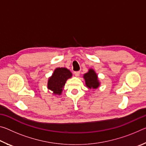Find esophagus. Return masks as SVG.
<instances>
[{
	"label": "esophagus",
	"instance_id": "34e87169",
	"mask_svg": "<svg viewBox=\"0 0 146 146\" xmlns=\"http://www.w3.org/2000/svg\"><path fill=\"white\" fill-rule=\"evenodd\" d=\"M74 74H75V75L76 76H78L80 75V71H75V72H74Z\"/></svg>",
	"mask_w": 146,
	"mask_h": 146
}]
</instances>
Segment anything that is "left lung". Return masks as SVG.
Masks as SVG:
<instances>
[{"label": "left lung", "instance_id": "1", "mask_svg": "<svg viewBox=\"0 0 146 146\" xmlns=\"http://www.w3.org/2000/svg\"><path fill=\"white\" fill-rule=\"evenodd\" d=\"M83 78L85 80L86 87L90 90H96L100 85L97 74L93 69L90 68L88 72L84 75Z\"/></svg>", "mask_w": 146, "mask_h": 146}]
</instances>
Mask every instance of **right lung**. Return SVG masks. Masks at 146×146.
<instances>
[{
  "instance_id": "1",
  "label": "right lung",
  "mask_w": 146,
  "mask_h": 146,
  "mask_svg": "<svg viewBox=\"0 0 146 146\" xmlns=\"http://www.w3.org/2000/svg\"><path fill=\"white\" fill-rule=\"evenodd\" d=\"M72 73L66 68H57L48 80V89L55 95H60L68 79L71 78Z\"/></svg>"
}]
</instances>
